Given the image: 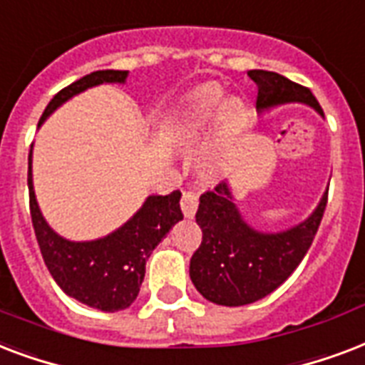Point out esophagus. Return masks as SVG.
<instances>
[{
	"instance_id": "34e87169",
	"label": "esophagus",
	"mask_w": 365,
	"mask_h": 365,
	"mask_svg": "<svg viewBox=\"0 0 365 365\" xmlns=\"http://www.w3.org/2000/svg\"><path fill=\"white\" fill-rule=\"evenodd\" d=\"M180 209H182V213H185V217H188V219H192V217L196 215V209H197V194H196V192H194V190L182 192Z\"/></svg>"
}]
</instances>
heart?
<instances>
[{
    "label": "heart",
    "instance_id": "1",
    "mask_svg": "<svg viewBox=\"0 0 365 365\" xmlns=\"http://www.w3.org/2000/svg\"><path fill=\"white\" fill-rule=\"evenodd\" d=\"M250 120V112L240 101L225 103V93L219 87H203L188 98L175 125V143L180 146L196 144L205 133L219 123L221 140H232L244 131ZM202 168L205 173H217V156L203 158Z\"/></svg>",
    "mask_w": 365,
    "mask_h": 365
}]
</instances>
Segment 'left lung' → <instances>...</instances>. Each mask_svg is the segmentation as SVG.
<instances>
[{
    "label": "left lung",
    "instance_id": "left-lung-1",
    "mask_svg": "<svg viewBox=\"0 0 365 365\" xmlns=\"http://www.w3.org/2000/svg\"><path fill=\"white\" fill-rule=\"evenodd\" d=\"M247 76L259 87V112L301 103L324 115L307 87L267 70H250ZM326 203L327 190L303 222L282 232H261L244 221L228 180L203 192L196 213L203 236L190 259L192 284L207 301L222 307H244L267 297L303 261L318 232Z\"/></svg>",
    "mask_w": 365,
    "mask_h": 365
}]
</instances>
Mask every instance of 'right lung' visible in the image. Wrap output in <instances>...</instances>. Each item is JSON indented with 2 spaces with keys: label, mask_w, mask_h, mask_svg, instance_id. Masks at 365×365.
I'll return each instance as SVG.
<instances>
[{
  "label": "right lung",
  "mask_w": 365,
  "mask_h": 365,
  "mask_svg": "<svg viewBox=\"0 0 365 365\" xmlns=\"http://www.w3.org/2000/svg\"><path fill=\"white\" fill-rule=\"evenodd\" d=\"M127 70H98L64 87L45 108L38 127L58 106L89 87L103 83H125ZM28 190L30 215L43 261L68 297L98 309L118 312L131 307L144 279V267L156 245L182 219L180 192L168 196H148L131 219L108 236L91 242H70L47 225L39 211L32 180V148L28 156Z\"/></svg>",
  "instance_id": "obj_1"
}]
</instances>
